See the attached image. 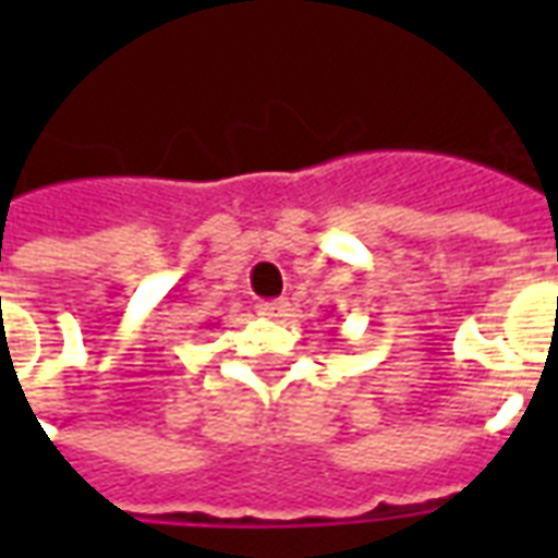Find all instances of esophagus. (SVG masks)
<instances>
[{"label": "esophagus", "instance_id": "obj_1", "mask_svg": "<svg viewBox=\"0 0 558 558\" xmlns=\"http://www.w3.org/2000/svg\"><path fill=\"white\" fill-rule=\"evenodd\" d=\"M257 315L269 318V322H283L289 315V301H260L257 304Z\"/></svg>", "mask_w": 558, "mask_h": 558}]
</instances>
